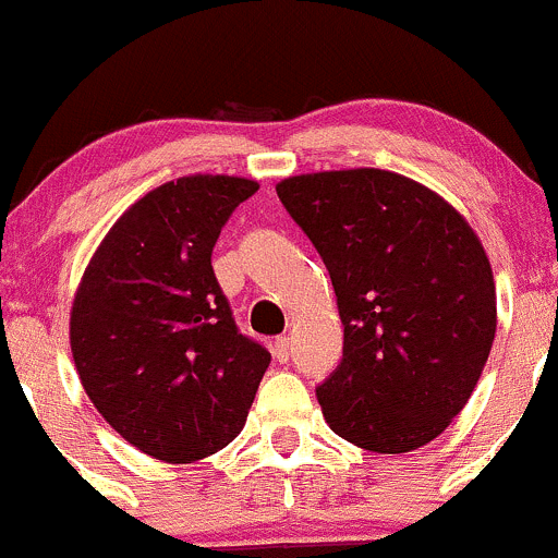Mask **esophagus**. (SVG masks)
Wrapping results in <instances>:
<instances>
[{
  "label": "esophagus",
  "instance_id": "obj_1",
  "mask_svg": "<svg viewBox=\"0 0 558 558\" xmlns=\"http://www.w3.org/2000/svg\"><path fill=\"white\" fill-rule=\"evenodd\" d=\"M271 352H274V360H277V363H290V357H292V341L287 336H281V338H277V341H274V347H271Z\"/></svg>",
  "mask_w": 558,
  "mask_h": 558
}]
</instances>
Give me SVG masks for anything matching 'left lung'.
I'll return each mask as SVG.
<instances>
[{
    "label": "left lung",
    "instance_id": "1",
    "mask_svg": "<svg viewBox=\"0 0 558 558\" xmlns=\"http://www.w3.org/2000/svg\"><path fill=\"white\" fill-rule=\"evenodd\" d=\"M319 252L343 325V357L317 387L332 433L403 453L438 438L489 360L497 295L489 257L453 206L381 169L277 185Z\"/></svg>",
    "mask_w": 558,
    "mask_h": 558
}]
</instances>
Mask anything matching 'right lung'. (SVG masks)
<instances>
[{
	"mask_svg": "<svg viewBox=\"0 0 558 558\" xmlns=\"http://www.w3.org/2000/svg\"><path fill=\"white\" fill-rule=\"evenodd\" d=\"M257 182L182 177L136 201L74 295L69 338L90 403L163 462H195L241 433L271 354L244 336L211 268L220 231Z\"/></svg>",
	"mask_w": 558,
	"mask_h": 558,
	"instance_id": "obj_1",
	"label": "right lung"
}]
</instances>
